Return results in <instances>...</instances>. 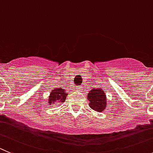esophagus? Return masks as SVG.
<instances>
[{
	"instance_id": "obj_1",
	"label": "esophagus",
	"mask_w": 153,
	"mask_h": 153,
	"mask_svg": "<svg viewBox=\"0 0 153 153\" xmlns=\"http://www.w3.org/2000/svg\"><path fill=\"white\" fill-rule=\"evenodd\" d=\"M82 89V85H78V86L75 87V90H77V91H81Z\"/></svg>"
}]
</instances>
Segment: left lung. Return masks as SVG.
Returning a JSON list of instances; mask_svg holds the SVG:
<instances>
[{
	"label": "left lung",
	"instance_id": "obj_1",
	"mask_svg": "<svg viewBox=\"0 0 153 153\" xmlns=\"http://www.w3.org/2000/svg\"><path fill=\"white\" fill-rule=\"evenodd\" d=\"M89 106L91 109L97 112H101L106 108L107 97L102 88L92 89L88 94Z\"/></svg>",
	"mask_w": 153,
	"mask_h": 153
}]
</instances>
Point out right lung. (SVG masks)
Instances as JSON below:
<instances>
[{
	"instance_id": "obj_1",
	"label": "right lung",
	"mask_w": 153,
	"mask_h": 153,
	"mask_svg": "<svg viewBox=\"0 0 153 153\" xmlns=\"http://www.w3.org/2000/svg\"><path fill=\"white\" fill-rule=\"evenodd\" d=\"M65 90L62 89V88L53 89L49 97V105L53 104L55 102L63 103L66 98L68 94L65 93Z\"/></svg>"
}]
</instances>
